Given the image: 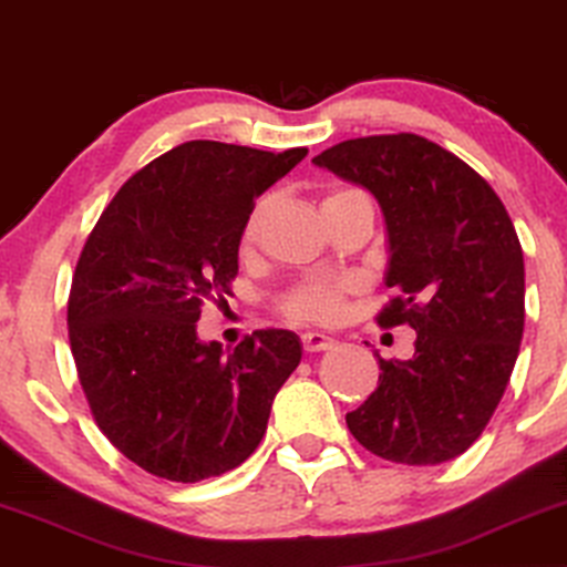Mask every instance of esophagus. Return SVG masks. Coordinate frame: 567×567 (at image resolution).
<instances>
[{"mask_svg": "<svg viewBox=\"0 0 567 567\" xmlns=\"http://www.w3.org/2000/svg\"><path fill=\"white\" fill-rule=\"evenodd\" d=\"M300 342H303L306 352H321V350H329V347H334V339L327 334H319V331H306V334L300 337Z\"/></svg>", "mask_w": 567, "mask_h": 567, "instance_id": "34e87169", "label": "esophagus"}]
</instances>
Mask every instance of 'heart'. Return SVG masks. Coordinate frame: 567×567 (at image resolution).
I'll return each mask as SVG.
<instances>
[{
    "instance_id": "1",
    "label": "heart",
    "mask_w": 567,
    "mask_h": 567,
    "mask_svg": "<svg viewBox=\"0 0 567 567\" xmlns=\"http://www.w3.org/2000/svg\"><path fill=\"white\" fill-rule=\"evenodd\" d=\"M347 194H358V192L329 194L327 199H323V205H327V202L339 199V196H347ZM264 217H267V202L261 199V202H256V205L251 207V213L246 215L244 225H240V233H238L240 256H248L256 248ZM352 290H354V282L350 277H313V279H306V282H298L296 288H290L288 292H285V296L279 298L277 308L288 321L331 323L344 313L347 296H350Z\"/></svg>"
}]
</instances>
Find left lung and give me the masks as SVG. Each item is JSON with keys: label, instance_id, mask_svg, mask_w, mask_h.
Wrapping results in <instances>:
<instances>
[{"label": "left lung", "instance_id": "8db88e82", "mask_svg": "<svg viewBox=\"0 0 567 567\" xmlns=\"http://www.w3.org/2000/svg\"><path fill=\"white\" fill-rule=\"evenodd\" d=\"M365 186L389 233L379 327L417 331L410 360L379 354V389L347 427L394 464L464 454L501 404L524 337V251L493 186L420 134H373L313 157Z\"/></svg>", "mask_w": 567, "mask_h": 567}]
</instances>
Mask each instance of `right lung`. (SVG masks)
<instances>
[{
	"mask_svg": "<svg viewBox=\"0 0 567 567\" xmlns=\"http://www.w3.org/2000/svg\"><path fill=\"white\" fill-rule=\"evenodd\" d=\"M308 155L194 140L134 173L97 217L72 275V358L103 435L142 470L199 482L236 470L267 433L303 347L259 329L225 354L199 342L207 300L233 296L256 196Z\"/></svg>",
	"mask_w": 567,
	"mask_h": 567,
	"instance_id": "right-lung-1",
	"label": "right lung"
}]
</instances>
